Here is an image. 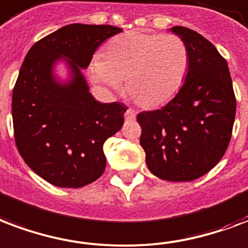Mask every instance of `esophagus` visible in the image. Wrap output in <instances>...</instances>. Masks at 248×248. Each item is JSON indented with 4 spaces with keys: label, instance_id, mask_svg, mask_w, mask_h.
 I'll return each mask as SVG.
<instances>
[{
    "label": "esophagus",
    "instance_id": "34e87169",
    "mask_svg": "<svg viewBox=\"0 0 248 248\" xmlns=\"http://www.w3.org/2000/svg\"><path fill=\"white\" fill-rule=\"evenodd\" d=\"M135 117H137V113H135V110H132V109H127L126 113H124V118L127 121H134Z\"/></svg>",
    "mask_w": 248,
    "mask_h": 248
}]
</instances>
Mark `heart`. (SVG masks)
<instances>
[{"label": "heart", "mask_w": 248, "mask_h": 248, "mask_svg": "<svg viewBox=\"0 0 248 248\" xmlns=\"http://www.w3.org/2000/svg\"><path fill=\"white\" fill-rule=\"evenodd\" d=\"M188 70V52L178 36L130 31L114 36L94 57L91 78L118 90L126 80L127 93L144 108L158 107L174 97Z\"/></svg>", "instance_id": "b5f03b06"}]
</instances>
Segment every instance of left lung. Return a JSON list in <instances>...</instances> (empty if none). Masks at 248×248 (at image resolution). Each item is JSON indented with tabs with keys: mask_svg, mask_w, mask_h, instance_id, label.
<instances>
[{
	"mask_svg": "<svg viewBox=\"0 0 248 248\" xmlns=\"http://www.w3.org/2000/svg\"><path fill=\"white\" fill-rule=\"evenodd\" d=\"M170 31L188 52L186 79L165 107L141 111L137 120L148 169L165 181L188 182L215 168L226 152L237 101L228 63L215 45L190 28Z\"/></svg>",
	"mask_w": 248,
	"mask_h": 248,
	"instance_id": "obj_1",
	"label": "left lung"
}]
</instances>
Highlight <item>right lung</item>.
I'll use <instances>...</instances> for the list:
<instances>
[{
    "label": "right lung",
    "mask_w": 248,
    "mask_h": 248,
    "mask_svg": "<svg viewBox=\"0 0 248 248\" xmlns=\"http://www.w3.org/2000/svg\"><path fill=\"white\" fill-rule=\"evenodd\" d=\"M120 32L108 24H69L32 45L22 63L11 101L15 144L24 162L54 186L83 187L105 170L103 145L121 130L127 108L94 100L82 69ZM58 61L70 70L65 83L54 75Z\"/></svg>",
    "instance_id": "1"
}]
</instances>
